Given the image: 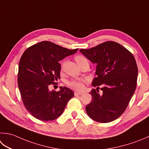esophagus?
Listing matches in <instances>:
<instances>
[{"instance_id":"obj_1","label":"esophagus","mask_w":149,"mask_h":149,"mask_svg":"<svg viewBox=\"0 0 149 149\" xmlns=\"http://www.w3.org/2000/svg\"><path fill=\"white\" fill-rule=\"evenodd\" d=\"M83 93L82 92H74V95H81Z\"/></svg>"}]
</instances>
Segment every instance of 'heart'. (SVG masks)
I'll list each match as a JSON object with an SVG mask.
<instances>
[{
	"mask_svg": "<svg viewBox=\"0 0 149 149\" xmlns=\"http://www.w3.org/2000/svg\"><path fill=\"white\" fill-rule=\"evenodd\" d=\"M75 60L79 66L84 65V64H88V65H89V61L88 59L83 55H77L75 57ZM66 84L71 88L75 90H81L84 88V81L81 79H71L67 81Z\"/></svg>",
	"mask_w": 149,
	"mask_h": 149,
	"instance_id": "obj_1",
	"label": "heart"
}]
</instances>
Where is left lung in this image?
<instances>
[{
	"mask_svg": "<svg viewBox=\"0 0 149 149\" xmlns=\"http://www.w3.org/2000/svg\"><path fill=\"white\" fill-rule=\"evenodd\" d=\"M80 52L97 64L90 92L92 100L86 107L89 117L100 123H109L120 117L135 92L138 66L134 57L124 46L114 41H106ZM103 86L101 95L98 92Z\"/></svg>",
	"mask_w": 149,
	"mask_h": 149,
	"instance_id": "8db88e82",
	"label": "left lung"
}]
</instances>
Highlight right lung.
<instances>
[{
  "label": "right lung",
  "instance_id": "1",
  "mask_svg": "<svg viewBox=\"0 0 149 149\" xmlns=\"http://www.w3.org/2000/svg\"><path fill=\"white\" fill-rule=\"evenodd\" d=\"M78 49H67L45 40L31 46L22 55L18 86L23 104L34 118L44 121L54 120L74 97V92L67 87L61 86L58 92L49 91V87L60 79L59 61Z\"/></svg>",
  "mask_w": 149,
  "mask_h": 149
}]
</instances>
